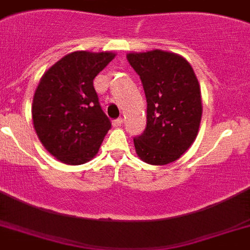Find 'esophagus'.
Masks as SVG:
<instances>
[{"instance_id": "obj_1", "label": "esophagus", "mask_w": 250, "mask_h": 250, "mask_svg": "<svg viewBox=\"0 0 250 250\" xmlns=\"http://www.w3.org/2000/svg\"><path fill=\"white\" fill-rule=\"evenodd\" d=\"M123 125V119L122 118L115 119V121L113 122V125H114V127H119V125Z\"/></svg>"}]
</instances>
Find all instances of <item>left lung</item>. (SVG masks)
I'll use <instances>...</instances> for the list:
<instances>
[{
    "label": "left lung",
    "mask_w": 250,
    "mask_h": 250,
    "mask_svg": "<svg viewBox=\"0 0 250 250\" xmlns=\"http://www.w3.org/2000/svg\"><path fill=\"white\" fill-rule=\"evenodd\" d=\"M143 82L147 103L146 128L133 139L140 159L166 166L181 158L198 136L202 92L194 69L181 55L153 50L127 54Z\"/></svg>",
    "instance_id": "obj_1"
}]
</instances>
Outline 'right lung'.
I'll return each mask as SVG.
<instances>
[{
    "label": "right lung",
    "mask_w": 250,
    "mask_h": 250,
    "mask_svg": "<svg viewBox=\"0 0 250 250\" xmlns=\"http://www.w3.org/2000/svg\"><path fill=\"white\" fill-rule=\"evenodd\" d=\"M114 58L109 51L70 52L41 78L32 104L33 127L44 149L62 163L90 162L110 129L93 79Z\"/></svg>",
    "instance_id": "obj_1"
}]
</instances>
